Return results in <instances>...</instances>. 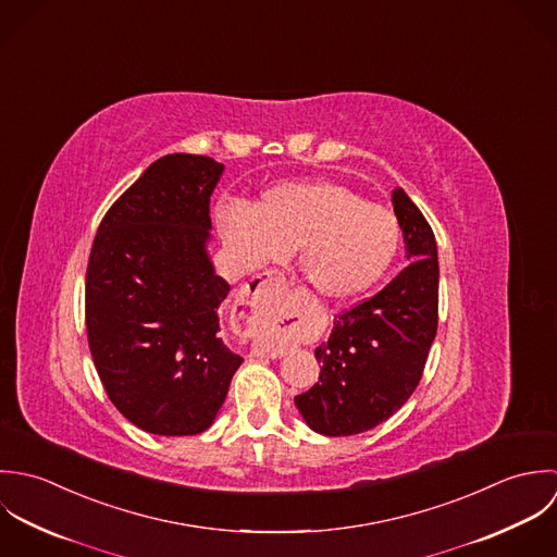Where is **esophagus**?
Wrapping results in <instances>:
<instances>
[{
	"label": "esophagus",
	"mask_w": 557,
	"mask_h": 557,
	"mask_svg": "<svg viewBox=\"0 0 557 557\" xmlns=\"http://www.w3.org/2000/svg\"><path fill=\"white\" fill-rule=\"evenodd\" d=\"M286 284L282 277L273 275V273H262V275H256L249 284H245L240 288V297H238V306L245 308V312L240 314L243 317V330L245 334H253V325L249 323L247 314L253 312L251 308H256L258 299L271 290H284ZM262 321V319H260ZM256 352L262 355V357H271V359H277L282 355H286V346L277 344V342H256Z\"/></svg>",
	"instance_id": "34e87169"
}]
</instances>
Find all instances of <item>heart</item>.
Here are the masks:
<instances>
[{"label":"heart","mask_w":557,"mask_h":557,"mask_svg":"<svg viewBox=\"0 0 557 557\" xmlns=\"http://www.w3.org/2000/svg\"><path fill=\"white\" fill-rule=\"evenodd\" d=\"M218 227L232 258L245 267L277 260L297 247V264L330 299L370 290L398 256V218L335 181H295L267 189L253 209L225 205Z\"/></svg>","instance_id":"b5f03b06"}]
</instances>
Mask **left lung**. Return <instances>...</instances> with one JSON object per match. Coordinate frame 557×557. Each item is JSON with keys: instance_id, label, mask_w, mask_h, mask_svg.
<instances>
[{"instance_id": "obj_1", "label": "left lung", "mask_w": 557, "mask_h": 557, "mask_svg": "<svg viewBox=\"0 0 557 557\" xmlns=\"http://www.w3.org/2000/svg\"><path fill=\"white\" fill-rule=\"evenodd\" d=\"M392 205L409 267L372 299L335 317L330 339L314 350L319 383L295 396L304 422L327 437L357 435L392 418L418 387L437 334L435 234L400 187Z\"/></svg>"}]
</instances>
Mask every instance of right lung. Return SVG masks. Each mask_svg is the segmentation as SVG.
<instances>
[{"label": "right lung", "mask_w": 557, "mask_h": 557, "mask_svg": "<svg viewBox=\"0 0 557 557\" xmlns=\"http://www.w3.org/2000/svg\"><path fill=\"white\" fill-rule=\"evenodd\" d=\"M222 174L211 157H161L113 202L92 243L90 352L115 409L152 435L207 431L243 363L220 335L230 284L209 256Z\"/></svg>", "instance_id": "obj_1"}]
</instances>
